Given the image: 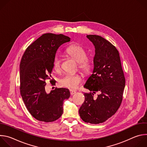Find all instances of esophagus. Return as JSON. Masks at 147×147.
<instances>
[{"label":"esophagus","mask_w":147,"mask_h":147,"mask_svg":"<svg viewBox=\"0 0 147 147\" xmlns=\"http://www.w3.org/2000/svg\"><path fill=\"white\" fill-rule=\"evenodd\" d=\"M70 92L71 95H74V94L76 93V91H74V90H70Z\"/></svg>","instance_id":"esophagus-1"}]
</instances>
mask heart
Listing matches in <instances>:
<instances>
[{"mask_svg": "<svg viewBox=\"0 0 147 147\" xmlns=\"http://www.w3.org/2000/svg\"><path fill=\"white\" fill-rule=\"evenodd\" d=\"M66 53L77 63H78L79 69L85 74L90 72L92 67L91 61L87 58V52L81 45L74 44L70 46L66 49ZM53 69L57 73L61 71V59L60 57L56 56L53 63ZM82 82L81 76L76 74H67L59 81L60 87L70 89H76Z\"/></svg>", "mask_w": 147, "mask_h": 147, "instance_id": "heart-1", "label": "heart"}]
</instances>
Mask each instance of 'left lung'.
Masks as SVG:
<instances>
[{
    "instance_id": "left-lung-1",
    "label": "left lung",
    "mask_w": 147,
    "mask_h": 147,
    "mask_svg": "<svg viewBox=\"0 0 147 147\" xmlns=\"http://www.w3.org/2000/svg\"><path fill=\"white\" fill-rule=\"evenodd\" d=\"M95 49L92 74L84 87L85 100L79 109L81 119L86 123L99 124L117 112L122 99L125 78L119 53L116 47L103 37L88 35ZM98 92L96 98L93 94Z\"/></svg>"
}]
</instances>
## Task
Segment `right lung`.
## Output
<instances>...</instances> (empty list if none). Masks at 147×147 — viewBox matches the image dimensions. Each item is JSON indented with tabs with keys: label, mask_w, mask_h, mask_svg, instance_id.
Wrapping results in <instances>:
<instances>
[{
	"label": "right lung",
	"mask_w": 147,
	"mask_h": 147,
	"mask_svg": "<svg viewBox=\"0 0 147 147\" xmlns=\"http://www.w3.org/2000/svg\"><path fill=\"white\" fill-rule=\"evenodd\" d=\"M70 40L63 34L47 33L41 35L26 50L20 65V94L30 114L36 120L52 122L63 114L65 99L70 96L67 88H55L47 93V79L52 84L51 73L59 47Z\"/></svg>",
	"instance_id": "right-lung-1"
}]
</instances>
